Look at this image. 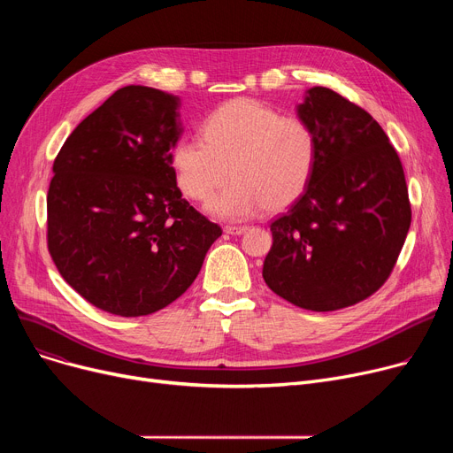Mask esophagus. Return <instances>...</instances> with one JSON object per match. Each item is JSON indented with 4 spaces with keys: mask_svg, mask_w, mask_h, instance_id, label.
<instances>
[{
    "mask_svg": "<svg viewBox=\"0 0 453 453\" xmlns=\"http://www.w3.org/2000/svg\"><path fill=\"white\" fill-rule=\"evenodd\" d=\"M224 231H226L227 234H242V233L248 231V227H246V226H226Z\"/></svg>",
    "mask_w": 453,
    "mask_h": 453,
    "instance_id": "34e87169",
    "label": "esophagus"
}]
</instances>
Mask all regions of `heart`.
<instances>
[{
	"label": "heart",
	"mask_w": 453,
	"mask_h": 453,
	"mask_svg": "<svg viewBox=\"0 0 453 453\" xmlns=\"http://www.w3.org/2000/svg\"><path fill=\"white\" fill-rule=\"evenodd\" d=\"M318 135L311 123L280 115L255 99H233L209 113L203 137L187 135L173 150L176 181L190 200H207L212 217L246 220L303 196L316 171Z\"/></svg>",
	"instance_id": "obj_1"
}]
</instances>
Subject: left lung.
I'll return each instance as SVG.
<instances>
[{"mask_svg":"<svg viewBox=\"0 0 453 453\" xmlns=\"http://www.w3.org/2000/svg\"><path fill=\"white\" fill-rule=\"evenodd\" d=\"M297 115L318 135L303 196L272 222L263 277L296 306L330 312L372 296L393 272L411 224L400 157L374 119L328 88H311Z\"/></svg>","mask_w":453,"mask_h":453,"instance_id":"obj_1","label":"left lung"}]
</instances>
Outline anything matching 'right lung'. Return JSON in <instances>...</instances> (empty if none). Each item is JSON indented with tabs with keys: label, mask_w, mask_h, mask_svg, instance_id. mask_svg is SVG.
I'll return each instance as SVG.
<instances>
[{
	"label": "right lung",
	"mask_w": 453,
	"mask_h": 453,
	"mask_svg": "<svg viewBox=\"0 0 453 453\" xmlns=\"http://www.w3.org/2000/svg\"><path fill=\"white\" fill-rule=\"evenodd\" d=\"M178 108L176 95L125 86L71 132L53 163L47 248L69 287L115 316L176 301L222 234L176 185Z\"/></svg>",
	"instance_id": "right-lung-1"
}]
</instances>
